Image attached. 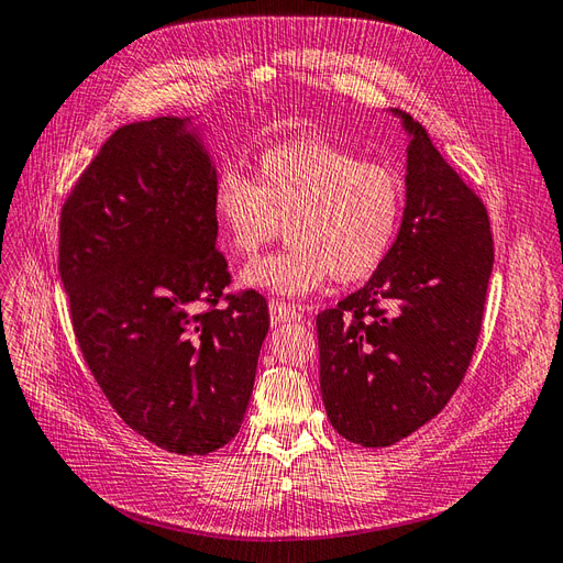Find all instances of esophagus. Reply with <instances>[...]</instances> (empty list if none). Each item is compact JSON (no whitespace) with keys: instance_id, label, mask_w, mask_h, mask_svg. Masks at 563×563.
Wrapping results in <instances>:
<instances>
[{"instance_id":"esophagus-1","label":"esophagus","mask_w":563,"mask_h":563,"mask_svg":"<svg viewBox=\"0 0 563 563\" xmlns=\"http://www.w3.org/2000/svg\"><path fill=\"white\" fill-rule=\"evenodd\" d=\"M301 318L296 308H291L289 303H282V301H272L269 303V320L272 324H284V322H294Z\"/></svg>"}]
</instances>
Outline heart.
<instances>
[{
    "instance_id": "b5f03b06",
    "label": "heart",
    "mask_w": 563,
    "mask_h": 563,
    "mask_svg": "<svg viewBox=\"0 0 563 563\" xmlns=\"http://www.w3.org/2000/svg\"><path fill=\"white\" fill-rule=\"evenodd\" d=\"M405 192L395 173L324 140L267 148L255 180L223 168L211 190V217L233 255L253 257L279 233L282 253L243 269L247 289L301 298L334 277L368 279L397 239Z\"/></svg>"
}]
</instances>
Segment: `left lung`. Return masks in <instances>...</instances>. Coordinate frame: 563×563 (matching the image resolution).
<instances>
[{
  "label": "left lung",
  "instance_id": "obj_1",
  "mask_svg": "<svg viewBox=\"0 0 563 563\" xmlns=\"http://www.w3.org/2000/svg\"><path fill=\"white\" fill-rule=\"evenodd\" d=\"M407 132L405 211L383 265L318 316L320 393L334 431L385 448L431 421L465 376L494 267L489 217L433 146Z\"/></svg>",
  "mask_w": 563,
  "mask_h": 563
}]
</instances>
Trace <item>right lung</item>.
Here are the masks:
<instances>
[{
	"label": "right lung",
	"instance_id": "right-lung-1",
	"mask_svg": "<svg viewBox=\"0 0 563 563\" xmlns=\"http://www.w3.org/2000/svg\"><path fill=\"white\" fill-rule=\"evenodd\" d=\"M192 118L124 124L62 207L59 277L81 354L120 419L178 455H207L241 429L265 298L231 296L211 217L217 166Z\"/></svg>",
	"mask_w": 563,
	"mask_h": 563
}]
</instances>
